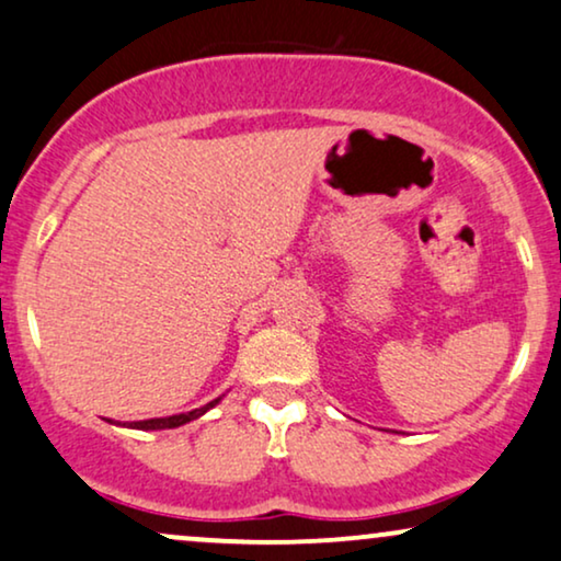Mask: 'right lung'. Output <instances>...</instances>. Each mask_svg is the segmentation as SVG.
<instances>
[{
	"label": "right lung",
	"instance_id": "right-lung-1",
	"mask_svg": "<svg viewBox=\"0 0 561 561\" xmlns=\"http://www.w3.org/2000/svg\"><path fill=\"white\" fill-rule=\"evenodd\" d=\"M219 399L209 401L207 407L202 409H194V411H186V414H173V416H160V420H141V422H124V427H131V430H173V427H181V424H188L198 420V416H204L211 407H217ZM111 422V420H108ZM116 424V422H113Z\"/></svg>",
	"mask_w": 561,
	"mask_h": 561
}]
</instances>
